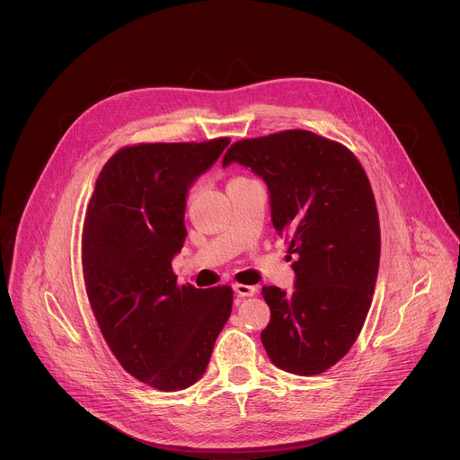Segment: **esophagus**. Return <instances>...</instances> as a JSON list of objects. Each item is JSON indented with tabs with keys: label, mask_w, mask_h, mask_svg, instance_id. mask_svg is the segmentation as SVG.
<instances>
[{
	"label": "esophagus",
	"mask_w": 460,
	"mask_h": 460,
	"mask_svg": "<svg viewBox=\"0 0 460 460\" xmlns=\"http://www.w3.org/2000/svg\"><path fill=\"white\" fill-rule=\"evenodd\" d=\"M234 291H235L239 296H254V295L258 293L256 288L244 286V284H234Z\"/></svg>",
	"instance_id": "obj_1"
}]
</instances>
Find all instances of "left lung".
<instances>
[{
	"label": "left lung",
	"mask_w": 460,
	"mask_h": 460,
	"mask_svg": "<svg viewBox=\"0 0 460 460\" xmlns=\"http://www.w3.org/2000/svg\"><path fill=\"white\" fill-rule=\"evenodd\" d=\"M232 162L265 181L272 225L295 254V291H261L267 356L291 374H323L356 342L376 289L381 235L368 176L349 149L309 130L235 141L223 167Z\"/></svg>",
	"instance_id": "8db88e82"
}]
</instances>
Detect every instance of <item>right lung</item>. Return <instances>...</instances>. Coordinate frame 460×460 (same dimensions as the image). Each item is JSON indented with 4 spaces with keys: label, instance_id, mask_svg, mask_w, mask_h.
Returning <instances> with one entry per match:
<instances>
[{
    "label": "right lung",
    "instance_id": "add662e5",
    "mask_svg": "<svg viewBox=\"0 0 460 460\" xmlns=\"http://www.w3.org/2000/svg\"><path fill=\"white\" fill-rule=\"evenodd\" d=\"M228 144L123 147L86 208L83 272L101 333L130 376L164 393L202 377L232 313V288L179 286L171 267L188 235V191Z\"/></svg>",
    "mask_w": 460,
    "mask_h": 460
}]
</instances>
